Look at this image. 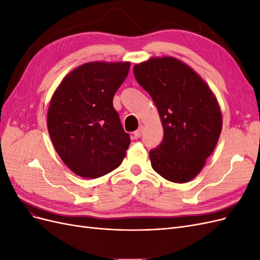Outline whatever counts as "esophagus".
Masks as SVG:
<instances>
[{
  "label": "esophagus",
  "mask_w": 260,
  "mask_h": 260,
  "mask_svg": "<svg viewBox=\"0 0 260 260\" xmlns=\"http://www.w3.org/2000/svg\"><path fill=\"white\" fill-rule=\"evenodd\" d=\"M143 135V127H140L137 131H135V137L136 138H141Z\"/></svg>",
  "instance_id": "1"
}]
</instances>
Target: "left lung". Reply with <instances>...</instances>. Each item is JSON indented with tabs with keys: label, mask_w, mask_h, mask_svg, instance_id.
<instances>
[{
	"label": "left lung",
	"mask_w": 260,
	"mask_h": 260,
	"mask_svg": "<svg viewBox=\"0 0 260 260\" xmlns=\"http://www.w3.org/2000/svg\"><path fill=\"white\" fill-rule=\"evenodd\" d=\"M138 83L151 95L164 139L149 151L153 169L184 183L198 176L214 152L222 117L214 93L193 69L174 57H155L133 67Z\"/></svg>",
	"instance_id": "obj_1"
}]
</instances>
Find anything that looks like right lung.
Wrapping results in <instances>:
<instances>
[{"instance_id":"obj_1","label":"right lung","mask_w":260,"mask_h":260,"mask_svg":"<svg viewBox=\"0 0 260 260\" xmlns=\"http://www.w3.org/2000/svg\"><path fill=\"white\" fill-rule=\"evenodd\" d=\"M130 62H88L74 69L53 94L48 130L66 166L83 178H99L121 164L130 145L113 106Z\"/></svg>"}]
</instances>
